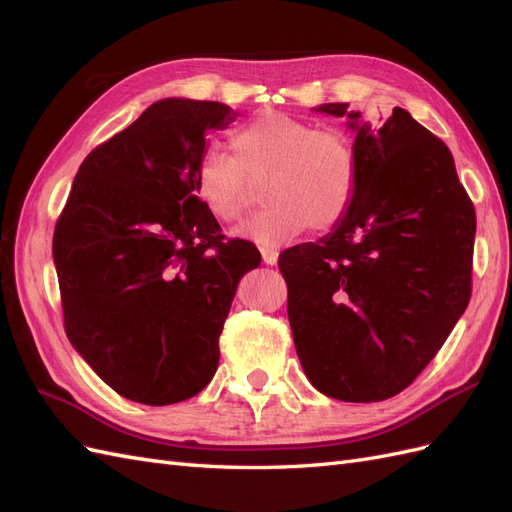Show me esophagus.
<instances>
[{
  "mask_svg": "<svg viewBox=\"0 0 512 512\" xmlns=\"http://www.w3.org/2000/svg\"><path fill=\"white\" fill-rule=\"evenodd\" d=\"M260 256H262V262H265V265L273 267V265H277V258H280V252H277L275 247H260Z\"/></svg>",
  "mask_w": 512,
  "mask_h": 512,
  "instance_id": "1",
  "label": "esophagus"
}]
</instances>
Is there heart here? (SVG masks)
Masks as SVG:
<instances>
[{
    "label": "heart",
    "mask_w": 512,
    "mask_h": 512,
    "mask_svg": "<svg viewBox=\"0 0 512 512\" xmlns=\"http://www.w3.org/2000/svg\"><path fill=\"white\" fill-rule=\"evenodd\" d=\"M230 153L207 149L196 162L194 190L220 222H235L260 185L267 207L243 222L235 235L256 245H282L314 226L342 224L356 190V158L350 138L339 130L284 111H262L228 136Z\"/></svg>",
    "instance_id": "obj_1"
}]
</instances>
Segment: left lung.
Returning a JSON list of instances; mask_svg holds the SVG:
<instances>
[{"instance_id": "1", "label": "left lung", "mask_w": 512, "mask_h": 512, "mask_svg": "<svg viewBox=\"0 0 512 512\" xmlns=\"http://www.w3.org/2000/svg\"><path fill=\"white\" fill-rule=\"evenodd\" d=\"M314 111L348 119L356 190L342 224L280 256L288 320L307 380L369 404L408 389L466 312L476 215L451 151L404 108L382 126L346 102Z\"/></svg>"}]
</instances>
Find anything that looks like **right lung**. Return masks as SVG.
Here are the masks:
<instances>
[{"mask_svg": "<svg viewBox=\"0 0 512 512\" xmlns=\"http://www.w3.org/2000/svg\"><path fill=\"white\" fill-rule=\"evenodd\" d=\"M228 104L164 98L96 147L74 177L53 262L74 350L121 397L190 399L211 382L250 241H224L194 190L207 134L237 119Z\"/></svg>", "mask_w": 512, "mask_h": 512, "instance_id": "1", "label": "right lung"}]
</instances>
